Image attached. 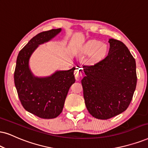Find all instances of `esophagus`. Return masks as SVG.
<instances>
[{
	"label": "esophagus",
	"instance_id": "1",
	"mask_svg": "<svg viewBox=\"0 0 148 148\" xmlns=\"http://www.w3.org/2000/svg\"><path fill=\"white\" fill-rule=\"evenodd\" d=\"M74 75H75V78L76 80L80 79V78L81 76H83V68H78L75 72H74Z\"/></svg>",
	"mask_w": 148,
	"mask_h": 148
}]
</instances>
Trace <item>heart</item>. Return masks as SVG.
<instances>
[{"label": "heart", "mask_w": 148, "mask_h": 148, "mask_svg": "<svg viewBox=\"0 0 148 148\" xmlns=\"http://www.w3.org/2000/svg\"><path fill=\"white\" fill-rule=\"evenodd\" d=\"M106 45L104 44H100L98 41H91L88 42L84 48V52L87 55L91 54L92 60H98L102 58L106 53Z\"/></svg>", "instance_id": "heart-1"}]
</instances>
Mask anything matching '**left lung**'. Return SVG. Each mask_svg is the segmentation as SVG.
<instances>
[{"instance_id": "1", "label": "left lung", "mask_w": 148, "mask_h": 148, "mask_svg": "<svg viewBox=\"0 0 148 148\" xmlns=\"http://www.w3.org/2000/svg\"><path fill=\"white\" fill-rule=\"evenodd\" d=\"M107 56L83 67L86 107L97 119H108L126 111L136 86L135 59L120 41L110 39Z\"/></svg>"}]
</instances>
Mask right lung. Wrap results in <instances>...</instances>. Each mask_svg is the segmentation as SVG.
I'll use <instances>...</instances> for the list:
<instances>
[{
    "mask_svg": "<svg viewBox=\"0 0 148 148\" xmlns=\"http://www.w3.org/2000/svg\"><path fill=\"white\" fill-rule=\"evenodd\" d=\"M61 31L51 29L38 33L17 57L14 83L20 102L24 109L42 119L55 118L62 112L69 89L75 82V67L57 71L48 77H35L29 67V58L38 45L48 42Z\"/></svg>",
    "mask_w": 148,
    "mask_h": 148,
    "instance_id": "right-lung-1",
    "label": "right lung"
}]
</instances>
